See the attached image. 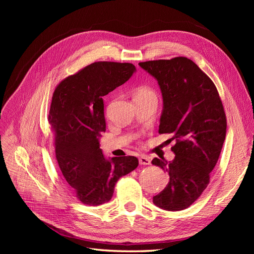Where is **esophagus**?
I'll return each instance as SVG.
<instances>
[{
	"label": "esophagus",
	"mask_w": 254,
	"mask_h": 254,
	"mask_svg": "<svg viewBox=\"0 0 254 254\" xmlns=\"http://www.w3.org/2000/svg\"><path fill=\"white\" fill-rule=\"evenodd\" d=\"M139 163L141 165H149L150 164V159L146 156H141L139 158Z\"/></svg>",
	"instance_id": "esophagus-1"
}]
</instances>
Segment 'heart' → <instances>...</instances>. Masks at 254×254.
I'll return each mask as SVG.
<instances>
[{"label":"heart","mask_w":254,"mask_h":254,"mask_svg":"<svg viewBox=\"0 0 254 254\" xmlns=\"http://www.w3.org/2000/svg\"><path fill=\"white\" fill-rule=\"evenodd\" d=\"M139 95H155V94H153V92L148 88H141L137 90L135 96H139Z\"/></svg>","instance_id":"b5f03b06"}]
</instances>
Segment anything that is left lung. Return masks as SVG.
<instances>
[{
    "instance_id": "obj_1",
    "label": "left lung",
    "mask_w": 254,
    "mask_h": 254,
    "mask_svg": "<svg viewBox=\"0 0 254 254\" xmlns=\"http://www.w3.org/2000/svg\"><path fill=\"white\" fill-rule=\"evenodd\" d=\"M139 65L158 80L162 92L159 133H171L170 141H176L173 161H151L170 175V182L152 201L163 210L181 211L193 204L210 182L226 137L224 106L211 78L187 57Z\"/></svg>"
}]
</instances>
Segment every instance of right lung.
Masks as SVG:
<instances>
[{"instance_id":"add662e5","label":"right lung","mask_w":254,"mask_h":254,"mask_svg":"<svg viewBox=\"0 0 254 254\" xmlns=\"http://www.w3.org/2000/svg\"><path fill=\"white\" fill-rule=\"evenodd\" d=\"M135 72L132 64L97 61L67 76L53 93L49 123L55 133L58 165L83 204L112 198L115 183L139 165L133 156L106 159L99 137L106 131L103 96Z\"/></svg>"}]
</instances>
